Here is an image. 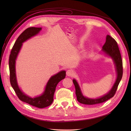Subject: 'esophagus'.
Wrapping results in <instances>:
<instances>
[{
  "label": "esophagus",
  "instance_id": "34e87169",
  "mask_svg": "<svg viewBox=\"0 0 131 131\" xmlns=\"http://www.w3.org/2000/svg\"><path fill=\"white\" fill-rule=\"evenodd\" d=\"M66 74H67V76H72V75H73V74H74V73H73V71L72 70H70V69H69V70H68L67 71V72H66Z\"/></svg>",
  "mask_w": 131,
  "mask_h": 131
}]
</instances>
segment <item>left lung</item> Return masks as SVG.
Here are the masks:
<instances>
[{"label": "left lung", "mask_w": 131, "mask_h": 131, "mask_svg": "<svg viewBox=\"0 0 131 131\" xmlns=\"http://www.w3.org/2000/svg\"><path fill=\"white\" fill-rule=\"evenodd\" d=\"M102 51L112 57L114 61L117 75L116 80L112 90L104 96L97 99H90L83 96L78 82L74 79L73 82L75 88V94H76L78 101L80 103L87 105L100 104L114 97L116 92L117 87L121 80L123 74L122 60L117 42L114 38L108 35L106 38L105 43L102 47Z\"/></svg>", "instance_id": "8db88e82"}]
</instances>
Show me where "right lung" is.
I'll return each mask as SVG.
<instances>
[{"mask_svg":"<svg viewBox=\"0 0 131 131\" xmlns=\"http://www.w3.org/2000/svg\"><path fill=\"white\" fill-rule=\"evenodd\" d=\"M41 28L29 27L25 30L18 37L16 41L12 48L9 57V70L10 81L11 86L13 87L18 98L21 101L31 105L39 108H43L50 105L53 101V95L56 90L58 83L66 77L65 71H61L57 74L51 77L46 86L45 90L43 93L35 98H31L23 93L19 89L16 77L15 61L21 49L22 43L27 39L37 34Z\"/></svg>","mask_w":131,"mask_h":131,"instance_id":"1","label":"right lung"}]
</instances>
